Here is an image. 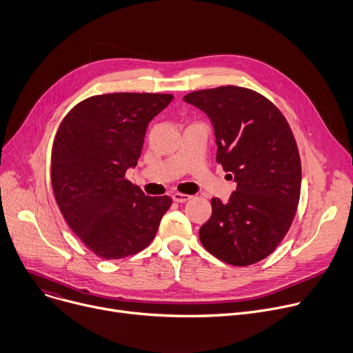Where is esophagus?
<instances>
[{
  "label": "esophagus",
  "instance_id": "34e87169",
  "mask_svg": "<svg viewBox=\"0 0 353 353\" xmlns=\"http://www.w3.org/2000/svg\"><path fill=\"white\" fill-rule=\"evenodd\" d=\"M172 197H173V200H174L176 203H185V201H189V200L192 199V196L183 194V193H174Z\"/></svg>",
  "mask_w": 353,
  "mask_h": 353
}]
</instances>
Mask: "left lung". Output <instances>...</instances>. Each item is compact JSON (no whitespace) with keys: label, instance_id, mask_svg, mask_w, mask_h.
<instances>
[{"label":"left lung","instance_id":"obj_1","mask_svg":"<svg viewBox=\"0 0 353 353\" xmlns=\"http://www.w3.org/2000/svg\"><path fill=\"white\" fill-rule=\"evenodd\" d=\"M203 110L214 128L216 160L237 183L228 203L211 199L201 225L203 247L219 260L247 267L264 260L285 237L301 194V159L279 109L260 93L219 86L183 98Z\"/></svg>","mask_w":353,"mask_h":353}]
</instances>
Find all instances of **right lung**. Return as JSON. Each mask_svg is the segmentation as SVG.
<instances>
[{
  "mask_svg": "<svg viewBox=\"0 0 353 353\" xmlns=\"http://www.w3.org/2000/svg\"><path fill=\"white\" fill-rule=\"evenodd\" d=\"M172 101L169 93H105L79 102L59 125L51 159L55 200L79 240L105 260L145 250L172 205L169 196H146L125 177L149 122Z\"/></svg>",
  "mask_w": 353,
  "mask_h": 353,
  "instance_id": "obj_1",
  "label": "right lung"
}]
</instances>
